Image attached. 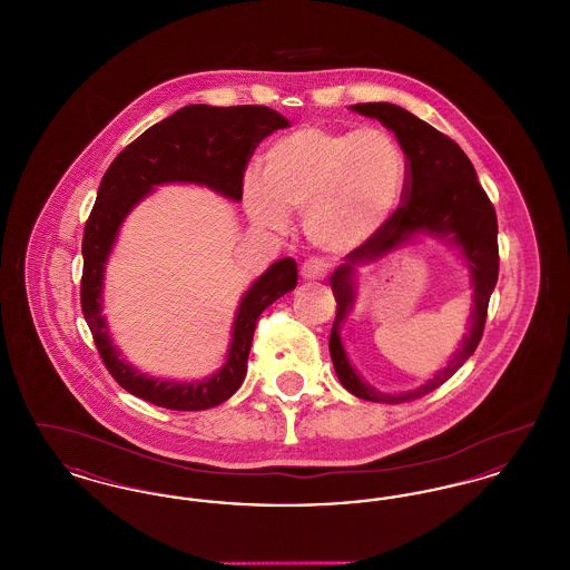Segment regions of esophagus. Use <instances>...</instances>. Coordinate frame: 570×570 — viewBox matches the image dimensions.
Wrapping results in <instances>:
<instances>
[{
	"instance_id": "1",
	"label": "esophagus",
	"mask_w": 570,
	"mask_h": 570,
	"mask_svg": "<svg viewBox=\"0 0 570 570\" xmlns=\"http://www.w3.org/2000/svg\"><path fill=\"white\" fill-rule=\"evenodd\" d=\"M326 275H328V265L318 258H312V261L303 263V267H301V277L307 282H323Z\"/></svg>"
}]
</instances>
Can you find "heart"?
<instances>
[{"label": "heart", "instance_id": "obj_1", "mask_svg": "<svg viewBox=\"0 0 570 570\" xmlns=\"http://www.w3.org/2000/svg\"><path fill=\"white\" fill-rule=\"evenodd\" d=\"M261 177L242 186L247 217L282 230L305 212V235L326 254L346 256L370 244L395 214L406 188L402 145L382 128L303 126L275 138L261 156Z\"/></svg>", "mask_w": 570, "mask_h": 570}]
</instances>
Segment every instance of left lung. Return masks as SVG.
Masks as SVG:
<instances>
[{"label": "left lung", "mask_w": 570, "mask_h": 570, "mask_svg": "<svg viewBox=\"0 0 570 570\" xmlns=\"http://www.w3.org/2000/svg\"><path fill=\"white\" fill-rule=\"evenodd\" d=\"M351 110L379 119L402 145L407 158L406 200L370 244L348 254L346 263L331 275L337 309L328 337V353L342 386L358 400L402 404L432 393L476 351L488 321L489 297L498 282V219L488 194L476 179L474 166L455 140L391 102L353 105ZM421 236H432L455 246L471 273L473 309L469 333L462 338L461 348L450 357L448 367L439 371L434 380L412 392L382 394L355 374L338 331L353 305L360 278L357 269Z\"/></svg>", "instance_id": "8db88e82"}]
</instances>
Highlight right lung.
Instances as JSON below:
<instances>
[{
  "label": "right lung",
  "mask_w": 570,
  "mask_h": 570,
  "mask_svg": "<svg viewBox=\"0 0 570 570\" xmlns=\"http://www.w3.org/2000/svg\"><path fill=\"white\" fill-rule=\"evenodd\" d=\"M291 121L269 107L190 105L130 142L109 166L82 233V316L110 376L136 397L168 410H207L226 402L245 379L258 316L297 286V263L282 258L252 282L235 312L228 353L203 380L156 379L128 363L112 344L105 273L121 224L158 186L194 184L239 203L245 166L256 145Z\"/></svg>",
  "instance_id": "right-lung-1"
}]
</instances>
